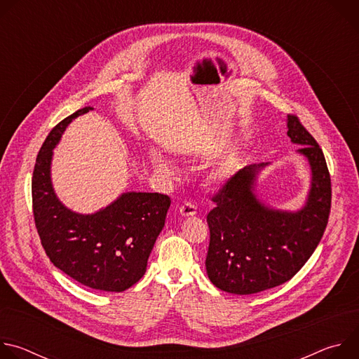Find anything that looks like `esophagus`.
I'll return each mask as SVG.
<instances>
[{
	"label": "esophagus",
	"instance_id": "esophagus-1",
	"mask_svg": "<svg viewBox=\"0 0 359 359\" xmlns=\"http://www.w3.org/2000/svg\"><path fill=\"white\" fill-rule=\"evenodd\" d=\"M180 210V215L183 217H191V216H196L197 215V209L193 203H184L182 204V206L179 208Z\"/></svg>",
	"mask_w": 359,
	"mask_h": 359
}]
</instances>
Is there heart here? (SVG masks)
Returning <instances> with one entry per match:
<instances>
[{
  "instance_id": "obj_1",
  "label": "heart",
  "mask_w": 359,
  "mask_h": 359,
  "mask_svg": "<svg viewBox=\"0 0 359 359\" xmlns=\"http://www.w3.org/2000/svg\"><path fill=\"white\" fill-rule=\"evenodd\" d=\"M153 163H155V168L158 172H161L163 176L169 177V179H173L176 176V169L173 166V163L163 155H156L155 158H153ZM234 168H236V161L233 158L224 161L220 166H217L216 169L212 170L209 179L215 183H222V182H226L234 172Z\"/></svg>"
}]
</instances>
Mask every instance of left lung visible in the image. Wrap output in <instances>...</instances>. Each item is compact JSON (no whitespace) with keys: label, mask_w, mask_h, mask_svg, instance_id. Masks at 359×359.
<instances>
[{"label":"left lung","mask_w":359,"mask_h":359,"mask_svg":"<svg viewBox=\"0 0 359 359\" xmlns=\"http://www.w3.org/2000/svg\"><path fill=\"white\" fill-rule=\"evenodd\" d=\"M287 135L310 165L311 184L297 212L273 209L255 194L259 172L250 165L213 196L208 215L210 244L206 271L220 290L255 294L291 280L311 257L325 231L331 209V179L324 153L297 116H287Z\"/></svg>","instance_id":"1"}]
</instances>
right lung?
Returning <instances> with one entry per match:
<instances>
[{
	"mask_svg": "<svg viewBox=\"0 0 359 359\" xmlns=\"http://www.w3.org/2000/svg\"><path fill=\"white\" fill-rule=\"evenodd\" d=\"M92 109L76 111L46 136L32 175L34 219L41 244L57 269L86 287L122 292L143 277L151 248L165 226L170 197L126 191L92 215L64 206L50 180L53 150L67 126Z\"/></svg>",
	"mask_w": 359,
	"mask_h": 359,
	"instance_id": "1",
	"label": "right lung"
}]
</instances>
